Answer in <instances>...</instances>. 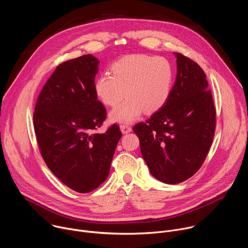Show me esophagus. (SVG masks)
<instances>
[{
    "label": "esophagus",
    "mask_w": 248,
    "mask_h": 248,
    "mask_svg": "<svg viewBox=\"0 0 248 248\" xmlns=\"http://www.w3.org/2000/svg\"><path fill=\"white\" fill-rule=\"evenodd\" d=\"M120 128H121V130H122V132H123L124 134L128 133V132L131 131V127H130L129 125H127V124H121V125H120Z\"/></svg>",
    "instance_id": "34e87169"
}]
</instances>
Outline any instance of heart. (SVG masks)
Instances as JSON below:
<instances>
[{"mask_svg": "<svg viewBox=\"0 0 248 248\" xmlns=\"http://www.w3.org/2000/svg\"><path fill=\"white\" fill-rule=\"evenodd\" d=\"M112 75L103 74L94 82V91L107 106L117 105L110 120L116 123H131L145 111L152 114L160 110L170 98L173 70L163 57L148 55L125 56L112 64Z\"/></svg>", "mask_w": 248, "mask_h": 248, "instance_id": "b5f03b06", "label": "heart"}]
</instances>
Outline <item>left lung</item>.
Listing matches in <instances>:
<instances>
[{"label": "left lung", "instance_id": "obj_1", "mask_svg": "<svg viewBox=\"0 0 248 248\" xmlns=\"http://www.w3.org/2000/svg\"><path fill=\"white\" fill-rule=\"evenodd\" d=\"M175 82L163 107L133 126L151 174L169 185L192 176L204 163L216 127V109L203 69L180 53Z\"/></svg>", "mask_w": 248, "mask_h": 248}]
</instances>
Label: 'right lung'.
<instances>
[{
	"mask_svg": "<svg viewBox=\"0 0 248 248\" xmlns=\"http://www.w3.org/2000/svg\"><path fill=\"white\" fill-rule=\"evenodd\" d=\"M99 60L84 55L62 62L43 86L33 114L34 131L47 167L69 188L90 192L108 178L122 137L118 124L95 130L106 120L94 91Z\"/></svg>",
	"mask_w": 248,
	"mask_h": 248,
	"instance_id": "1",
	"label": "right lung"
}]
</instances>
